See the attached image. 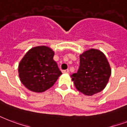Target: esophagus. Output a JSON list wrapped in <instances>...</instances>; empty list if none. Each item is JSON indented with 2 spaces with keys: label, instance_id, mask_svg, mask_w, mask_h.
<instances>
[{
  "label": "esophagus",
  "instance_id": "34e87169",
  "mask_svg": "<svg viewBox=\"0 0 127 127\" xmlns=\"http://www.w3.org/2000/svg\"><path fill=\"white\" fill-rule=\"evenodd\" d=\"M63 73H68V72H69V70H68V69L64 70H63Z\"/></svg>",
  "mask_w": 127,
  "mask_h": 127
}]
</instances>
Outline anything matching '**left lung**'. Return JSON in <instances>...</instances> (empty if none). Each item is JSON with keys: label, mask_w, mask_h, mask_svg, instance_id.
Listing matches in <instances>:
<instances>
[{"label": "left lung", "mask_w": 127, "mask_h": 127, "mask_svg": "<svg viewBox=\"0 0 127 127\" xmlns=\"http://www.w3.org/2000/svg\"><path fill=\"white\" fill-rule=\"evenodd\" d=\"M111 74V66L104 53L92 48L80 55L79 70L70 76L76 89L92 96L104 89Z\"/></svg>", "instance_id": "1"}]
</instances>
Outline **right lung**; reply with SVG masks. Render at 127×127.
Returning <instances> with one entry per match:
<instances>
[{"label": "right lung", "mask_w": 127, "mask_h": 127, "mask_svg": "<svg viewBox=\"0 0 127 127\" xmlns=\"http://www.w3.org/2000/svg\"><path fill=\"white\" fill-rule=\"evenodd\" d=\"M54 51L46 46L30 49L18 65V76L28 89L42 93L53 87L62 74L53 60Z\"/></svg>", "instance_id": "right-lung-1"}]
</instances>
